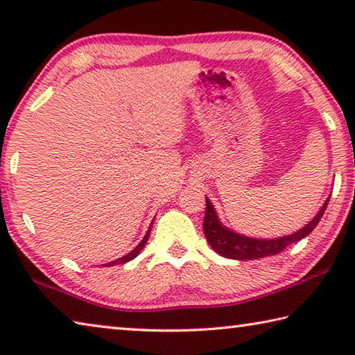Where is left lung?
<instances>
[{
    "label": "left lung",
    "mask_w": 355,
    "mask_h": 355,
    "mask_svg": "<svg viewBox=\"0 0 355 355\" xmlns=\"http://www.w3.org/2000/svg\"><path fill=\"white\" fill-rule=\"evenodd\" d=\"M207 199V209H205V219H203V232H205L207 241L211 245L214 252L225 258H232V260H257V258H264L277 255L282 250H285L288 245L293 243H297L300 239L310 235L313 228L321 220L324 211H326L329 199L324 203L313 219H311L307 225L300 228L293 235L274 238V239H257L249 238L244 235H239L227 227L220 224L218 214L214 211V207L211 205L208 197Z\"/></svg>",
    "instance_id": "8db88e82"
}]
</instances>
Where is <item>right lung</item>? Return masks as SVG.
Returning <instances> with one entry per match:
<instances>
[{
	"mask_svg": "<svg viewBox=\"0 0 355 355\" xmlns=\"http://www.w3.org/2000/svg\"><path fill=\"white\" fill-rule=\"evenodd\" d=\"M152 224H153V222H152ZM150 230H152V225H150V228H148V230H147L146 236H144L142 241H141L139 244H137L136 248L130 252V254H127V255L122 257V258H119V260H114V261L106 263V264H103V266H114V264H123V263H127V261H130V260H133V258H136V257H137V254H139V252L142 250L144 245H146L147 239H148V235H150Z\"/></svg>",
	"mask_w": 355,
	"mask_h": 355,
	"instance_id": "1",
	"label": "right lung"
}]
</instances>
